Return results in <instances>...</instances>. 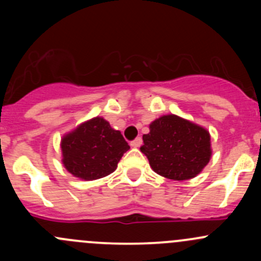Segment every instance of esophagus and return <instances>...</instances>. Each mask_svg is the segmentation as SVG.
<instances>
[{"instance_id":"obj_1","label":"esophagus","mask_w":261,"mask_h":261,"mask_svg":"<svg viewBox=\"0 0 261 261\" xmlns=\"http://www.w3.org/2000/svg\"><path fill=\"white\" fill-rule=\"evenodd\" d=\"M141 144H143V139L141 138H136L135 140L131 141V146L133 147H140Z\"/></svg>"}]
</instances>
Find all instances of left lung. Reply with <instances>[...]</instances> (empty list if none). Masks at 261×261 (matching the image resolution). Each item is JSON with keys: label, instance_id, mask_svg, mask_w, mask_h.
<instances>
[{"label": "left lung", "instance_id": "left-lung-1", "mask_svg": "<svg viewBox=\"0 0 261 261\" xmlns=\"http://www.w3.org/2000/svg\"><path fill=\"white\" fill-rule=\"evenodd\" d=\"M141 152L156 174L173 180L197 177L212 156L208 130L177 115H164L149 125Z\"/></svg>", "mask_w": 261, "mask_h": 261}]
</instances>
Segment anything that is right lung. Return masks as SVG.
<instances>
[{"label": "right lung", "instance_id": "obj_1", "mask_svg": "<svg viewBox=\"0 0 261 261\" xmlns=\"http://www.w3.org/2000/svg\"><path fill=\"white\" fill-rule=\"evenodd\" d=\"M60 149L62 163L70 174L83 180H94L114 173L130 146L120 131L97 116L65 134Z\"/></svg>", "mask_w": 261, "mask_h": 261}]
</instances>
